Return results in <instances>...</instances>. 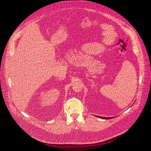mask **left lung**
<instances>
[{
	"instance_id": "left-lung-1",
	"label": "left lung",
	"mask_w": 151,
	"mask_h": 151,
	"mask_svg": "<svg viewBox=\"0 0 151 151\" xmlns=\"http://www.w3.org/2000/svg\"><path fill=\"white\" fill-rule=\"evenodd\" d=\"M97 117L101 118V119H111L113 118L114 117H111V118H106V117H102V116H97Z\"/></svg>"
}]
</instances>
